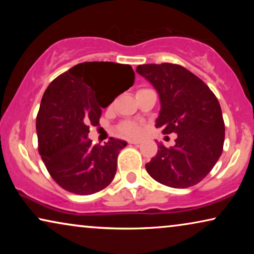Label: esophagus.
Here are the masks:
<instances>
[{"label": "esophagus", "mask_w": 254, "mask_h": 254, "mask_svg": "<svg viewBox=\"0 0 254 254\" xmlns=\"http://www.w3.org/2000/svg\"><path fill=\"white\" fill-rule=\"evenodd\" d=\"M129 143H130V144L138 145V144H140V141H137V140H130V141H129Z\"/></svg>", "instance_id": "esophagus-1"}]
</instances>
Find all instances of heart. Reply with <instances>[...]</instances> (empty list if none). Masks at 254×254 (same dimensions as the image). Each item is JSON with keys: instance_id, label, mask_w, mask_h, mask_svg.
Segmentation results:
<instances>
[{"instance_id": "heart-1", "label": "heart", "mask_w": 254, "mask_h": 254, "mask_svg": "<svg viewBox=\"0 0 254 254\" xmlns=\"http://www.w3.org/2000/svg\"><path fill=\"white\" fill-rule=\"evenodd\" d=\"M118 133L121 136L126 137L137 136L141 133V127L136 123H133V121H125V123L120 124L119 127H118Z\"/></svg>"}]
</instances>
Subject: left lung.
Masks as SVG:
<instances>
[{"mask_svg":"<svg viewBox=\"0 0 254 254\" xmlns=\"http://www.w3.org/2000/svg\"><path fill=\"white\" fill-rule=\"evenodd\" d=\"M136 71L157 90L161 111L156 128L176 133V144L158 151L145 164L156 182L173 189L200 183L220 158L224 143V121L220 103L202 79L175 64H142Z\"/></svg>","mask_w":254,"mask_h":254,"instance_id":"left-lung-1","label":"left lung"}]
</instances>
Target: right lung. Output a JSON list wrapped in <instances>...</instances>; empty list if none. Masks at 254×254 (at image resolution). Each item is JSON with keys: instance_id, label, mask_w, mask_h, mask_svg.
<instances>
[{"instance_id": "1", "label": "right lung", "mask_w": 254, "mask_h": 254, "mask_svg": "<svg viewBox=\"0 0 254 254\" xmlns=\"http://www.w3.org/2000/svg\"><path fill=\"white\" fill-rule=\"evenodd\" d=\"M129 64L83 62L48 85L37 116L38 149L52 178L68 192L89 195L112 182L126 142L111 137L92 145L89 126L99 125L102 109L134 84Z\"/></svg>"}]
</instances>
